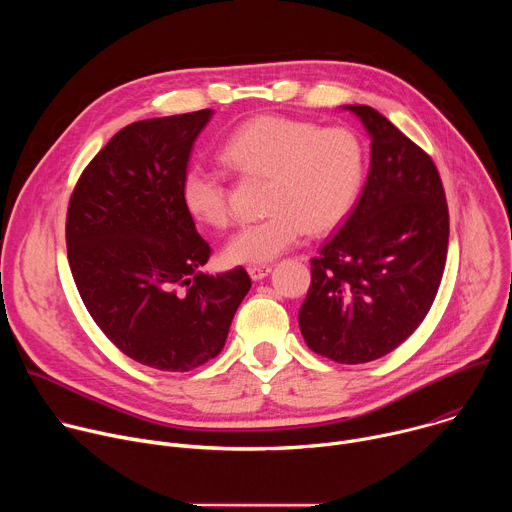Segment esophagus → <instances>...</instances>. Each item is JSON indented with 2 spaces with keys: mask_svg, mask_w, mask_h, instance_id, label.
I'll return each instance as SVG.
<instances>
[{
  "mask_svg": "<svg viewBox=\"0 0 512 512\" xmlns=\"http://www.w3.org/2000/svg\"><path fill=\"white\" fill-rule=\"evenodd\" d=\"M271 269H273L271 265H251L247 271L253 281H261L263 277H267L271 273Z\"/></svg>",
  "mask_w": 512,
  "mask_h": 512,
  "instance_id": "34e87169",
  "label": "esophagus"
}]
</instances>
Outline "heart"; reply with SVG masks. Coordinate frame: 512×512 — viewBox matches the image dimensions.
Masks as SVG:
<instances>
[{
	"label": "heart",
	"mask_w": 512,
	"mask_h": 512,
	"mask_svg": "<svg viewBox=\"0 0 512 512\" xmlns=\"http://www.w3.org/2000/svg\"><path fill=\"white\" fill-rule=\"evenodd\" d=\"M221 160L245 174L267 178L263 221L243 225L225 245L235 265H263L296 247L310 233L336 229L352 210L364 174V150L346 127L261 115L237 127L223 143ZM180 198L196 223H229L221 176L202 162L182 172Z\"/></svg>",
	"instance_id": "heart-1"
}]
</instances>
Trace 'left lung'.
<instances>
[{"label":"left lung","instance_id":"1","mask_svg":"<svg viewBox=\"0 0 512 512\" xmlns=\"http://www.w3.org/2000/svg\"><path fill=\"white\" fill-rule=\"evenodd\" d=\"M342 109L371 137L369 176L346 223L310 263L298 322L314 352L358 364L389 354L427 316L450 218L431 158L373 107Z\"/></svg>","mask_w":512,"mask_h":512}]
</instances>
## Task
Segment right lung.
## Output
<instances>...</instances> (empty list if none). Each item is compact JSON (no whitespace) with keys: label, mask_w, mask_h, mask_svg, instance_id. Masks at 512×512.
Masks as SVG:
<instances>
[{"label":"right lung","mask_w":512,"mask_h":512,"mask_svg":"<svg viewBox=\"0 0 512 512\" xmlns=\"http://www.w3.org/2000/svg\"><path fill=\"white\" fill-rule=\"evenodd\" d=\"M212 109L135 121L115 133L70 196L66 249L105 336L158 371H192L223 350L251 289L243 267L206 275L210 247L180 198Z\"/></svg>","instance_id":"right-lung-1"}]
</instances>
